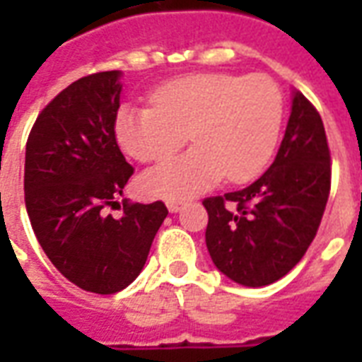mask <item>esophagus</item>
Segmentation results:
<instances>
[{
	"instance_id": "1",
	"label": "esophagus",
	"mask_w": 362,
	"mask_h": 362,
	"mask_svg": "<svg viewBox=\"0 0 362 362\" xmlns=\"http://www.w3.org/2000/svg\"><path fill=\"white\" fill-rule=\"evenodd\" d=\"M182 206H184V203L182 201H167V209H169V212H180Z\"/></svg>"
}]
</instances>
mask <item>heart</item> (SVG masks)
I'll list each match as a JSON object with an SVG mask.
<instances>
[{
    "label": "heart",
    "instance_id": "b5f03b06",
    "mask_svg": "<svg viewBox=\"0 0 362 362\" xmlns=\"http://www.w3.org/2000/svg\"><path fill=\"white\" fill-rule=\"evenodd\" d=\"M152 107L122 105L116 112L118 144L139 161H156L186 142L195 146L146 170L142 192L186 199L226 176L246 182L267 167L284 122V95L269 76L195 73L158 88Z\"/></svg>",
    "mask_w": 362,
    "mask_h": 362
}]
</instances>
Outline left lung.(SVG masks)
<instances>
[{
    "mask_svg": "<svg viewBox=\"0 0 362 362\" xmlns=\"http://www.w3.org/2000/svg\"><path fill=\"white\" fill-rule=\"evenodd\" d=\"M331 189L321 116L298 90L274 161L240 192L204 199L206 247L221 274L246 287L280 280L314 240Z\"/></svg>",
    "mask_w": 362,
    "mask_h": 362,
    "instance_id": "8db88e82",
    "label": "left lung"
}]
</instances>
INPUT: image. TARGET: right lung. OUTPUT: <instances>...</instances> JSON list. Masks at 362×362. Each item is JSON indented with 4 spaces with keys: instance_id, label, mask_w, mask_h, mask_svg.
Instances as JSON below:
<instances>
[{
    "instance_id": "1",
    "label": "right lung",
    "mask_w": 362,
    "mask_h": 362,
    "mask_svg": "<svg viewBox=\"0 0 362 362\" xmlns=\"http://www.w3.org/2000/svg\"><path fill=\"white\" fill-rule=\"evenodd\" d=\"M122 71L84 76L42 109L25 144V210L52 264L84 291H122L146 263L169 210L118 203L133 175L115 135Z\"/></svg>"
}]
</instances>
